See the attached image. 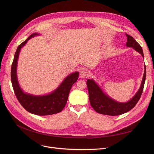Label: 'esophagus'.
I'll return each instance as SVG.
<instances>
[{"mask_svg": "<svg viewBox=\"0 0 154 154\" xmlns=\"http://www.w3.org/2000/svg\"><path fill=\"white\" fill-rule=\"evenodd\" d=\"M80 77L81 78H85L89 76V72L86 70H82L80 72Z\"/></svg>", "mask_w": 154, "mask_h": 154, "instance_id": "1", "label": "esophagus"}]
</instances>
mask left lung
I'll use <instances>...</instances> for the list:
<instances>
[{"label": "left lung", "mask_w": 154, "mask_h": 154, "mask_svg": "<svg viewBox=\"0 0 154 154\" xmlns=\"http://www.w3.org/2000/svg\"><path fill=\"white\" fill-rule=\"evenodd\" d=\"M125 35L127 37L126 46L133 48L135 51L140 53L143 58L142 47L132 36L127 34ZM145 78H146V67L144 65V73L139 89L133 97L127 102H120L112 99L107 94L104 93L94 80L88 79L87 80V85L91 106L99 114L112 116H119L128 112L135 106L139 100L143 89Z\"/></svg>", "instance_id": "obj_1"}]
</instances>
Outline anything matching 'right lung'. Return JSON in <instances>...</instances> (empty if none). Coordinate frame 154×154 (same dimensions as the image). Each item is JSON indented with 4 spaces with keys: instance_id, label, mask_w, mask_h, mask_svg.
Listing matches in <instances>:
<instances>
[{
    "instance_id": "add662e5",
    "label": "right lung",
    "mask_w": 154,
    "mask_h": 154,
    "mask_svg": "<svg viewBox=\"0 0 154 154\" xmlns=\"http://www.w3.org/2000/svg\"><path fill=\"white\" fill-rule=\"evenodd\" d=\"M38 33L31 34L27 39L20 44L16 50L11 67V80L15 94L22 106L27 111L37 116H48L61 112L67 102L72 85L77 82L79 72L71 73L67 75L59 87L51 93L43 95H35L24 92L18 82L17 75V61L21 48L28 40Z\"/></svg>"
}]
</instances>
